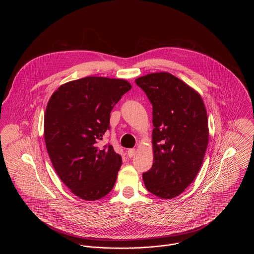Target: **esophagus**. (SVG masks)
I'll return each mask as SVG.
<instances>
[{"label":"esophagus","mask_w":254,"mask_h":254,"mask_svg":"<svg viewBox=\"0 0 254 254\" xmlns=\"http://www.w3.org/2000/svg\"><path fill=\"white\" fill-rule=\"evenodd\" d=\"M135 153H136V149H135V148L128 149V151H127V155H128L129 157H133V156L135 155Z\"/></svg>","instance_id":"34e87169"}]
</instances>
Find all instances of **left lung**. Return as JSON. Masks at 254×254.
Wrapping results in <instances>:
<instances>
[{"instance_id": "left-lung-1", "label": "left lung", "mask_w": 254, "mask_h": 254, "mask_svg": "<svg viewBox=\"0 0 254 254\" xmlns=\"http://www.w3.org/2000/svg\"><path fill=\"white\" fill-rule=\"evenodd\" d=\"M152 105L153 163L143 174L152 194L178 196L196 177L208 145V118L200 95L168 72L136 79Z\"/></svg>"}]
</instances>
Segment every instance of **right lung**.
<instances>
[{
    "label": "right lung",
    "instance_id": "obj_1",
    "mask_svg": "<svg viewBox=\"0 0 254 254\" xmlns=\"http://www.w3.org/2000/svg\"><path fill=\"white\" fill-rule=\"evenodd\" d=\"M132 88L124 79L88 76L63 84L50 98L44 138L60 179L76 196L97 200L112 190L122 164L111 145L100 146L110 112Z\"/></svg>",
    "mask_w": 254,
    "mask_h": 254
}]
</instances>
